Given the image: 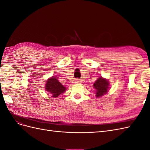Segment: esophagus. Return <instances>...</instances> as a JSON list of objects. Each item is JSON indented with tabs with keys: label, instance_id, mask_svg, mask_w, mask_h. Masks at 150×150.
Listing matches in <instances>:
<instances>
[{
	"label": "esophagus",
	"instance_id": "1",
	"mask_svg": "<svg viewBox=\"0 0 150 150\" xmlns=\"http://www.w3.org/2000/svg\"><path fill=\"white\" fill-rule=\"evenodd\" d=\"M76 83L77 84H81V81L78 79V80L76 81Z\"/></svg>",
	"mask_w": 150,
	"mask_h": 150
}]
</instances>
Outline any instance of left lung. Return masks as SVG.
I'll return each mask as SVG.
<instances>
[{
  "instance_id": "left-lung-1",
  "label": "left lung",
  "mask_w": 150,
  "mask_h": 150,
  "mask_svg": "<svg viewBox=\"0 0 150 150\" xmlns=\"http://www.w3.org/2000/svg\"><path fill=\"white\" fill-rule=\"evenodd\" d=\"M109 81L102 77L99 78L95 83H94V88L96 89V98H99L103 96V95L107 93L109 89Z\"/></svg>"
}]
</instances>
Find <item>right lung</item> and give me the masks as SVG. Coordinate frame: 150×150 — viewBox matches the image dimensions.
Instances as JSON below:
<instances>
[{
  "instance_id": "add662e5",
  "label": "right lung",
  "mask_w": 150,
  "mask_h": 150,
  "mask_svg": "<svg viewBox=\"0 0 150 150\" xmlns=\"http://www.w3.org/2000/svg\"><path fill=\"white\" fill-rule=\"evenodd\" d=\"M45 89L51 93L52 97L57 98L66 90V88L63 86L55 76H52L46 81Z\"/></svg>"
}]
</instances>
